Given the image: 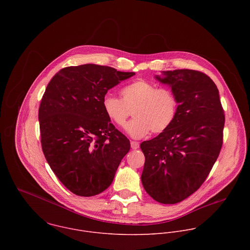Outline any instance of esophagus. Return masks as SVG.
Returning a JSON list of instances; mask_svg holds the SVG:
<instances>
[{"instance_id":"1","label":"esophagus","mask_w":250,"mask_h":250,"mask_svg":"<svg viewBox=\"0 0 250 250\" xmlns=\"http://www.w3.org/2000/svg\"><path fill=\"white\" fill-rule=\"evenodd\" d=\"M131 147H132V149H138L140 147V143H138V142L132 141L131 142Z\"/></svg>"}]
</instances>
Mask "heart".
Returning <instances> with one entry per match:
<instances>
[{"label": "heart", "mask_w": 250, "mask_h": 250, "mask_svg": "<svg viewBox=\"0 0 250 250\" xmlns=\"http://www.w3.org/2000/svg\"><path fill=\"white\" fill-rule=\"evenodd\" d=\"M121 99L106 95L103 107L107 117L118 127H124L133 110L135 118L127 125V133L134 139L149 134H160L173 123L177 112V99L167 87H157L154 83L140 80L121 91Z\"/></svg>", "instance_id": "heart-1"}]
</instances>
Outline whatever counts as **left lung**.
<instances>
[{
  "label": "left lung",
  "instance_id": "8db88e82",
  "mask_svg": "<svg viewBox=\"0 0 250 250\" xmlns=\"http://www.w3.org/2000/svg\"><path fill=\"white\" fill-rule=\"evenodd\" d=\"M178 107L170 127L141 144L146 192L163 204H175L196 191L208 177L223 143L224 110L213 80L196 70L163 72Z\"/></svg>",
  "mask_w": 250,
  "mask_h": 250
}]
</instances>
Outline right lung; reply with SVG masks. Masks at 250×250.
<instances>
[{
    "mask_svg": "<svg viewBox=\"0 0 250 250\" xmlns=\"http://www.w3.org/2000/svg\"><path fill=\"white\" fill-rule=\"evenodd\" d=\"M135 72L83 64L58 72L38 109L41 146L56 176L74 194L93 196L112 183L130 141L107 117V90Z\"/></svg>",
    "mask_w": 250,
    "mask_h": 250,
    "instance_id": "right-lung-1",
    "label": "right lung"
}]
</instances>
